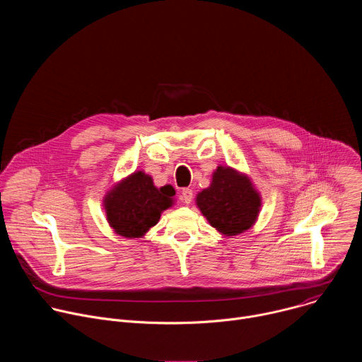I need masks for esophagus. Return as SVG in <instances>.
Segmentation results:
<instances>
[{
  "mask_svg": "<svg viewBox=\"0 0 362 362\" xmlns=\"http://www.w3.org/2000/svg\"><path fill=\"white\" fill-rule=\"evenodd\" d=\"M180 199H182V202L185 204H189L192 202V199H193V192L190 189H183L182 193H180Z\"/></svg>",
  "mask_w": 362,
  "mask_h": 362,
  "instance_id": "1",
  "label": "esophagus"
}]
</instances>
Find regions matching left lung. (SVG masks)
Segmentation results:
<instances>
[{"mask_svg": "<svg viewBox=\"0 0 362 362\" xmlns=\"http://www.w3.org/2000/svg\"><path fill=\"white\" fill-rule=\"evenodd\" d=\"M196 204L221 235L236 236L256 223L262 197L246 173L219 165L209 187L197 193Z\"/></svg>", "mask_w": 362, "mask_h": 362, "instance_id": "obj_1", "label": "left lung"}]
</instances>
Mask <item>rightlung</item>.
Wrapping results in <instances>:
<instances>
[{"instance_id":"add662e5","label":"right lung","mask_w":362,"mask_h":362,"mask_svg":"<svg viewBox=\"0 0 362 362\" xmlns=\"http://www.w3.org/2000/svg\"><path fill=\"white\" fill-rule=\"evenodd\" d=\"M170 185L156 187L150 175L136 170L119 180L103 197L109 226L129 239L143 238L175 204Z\"/></svg>"}]
</instances>
